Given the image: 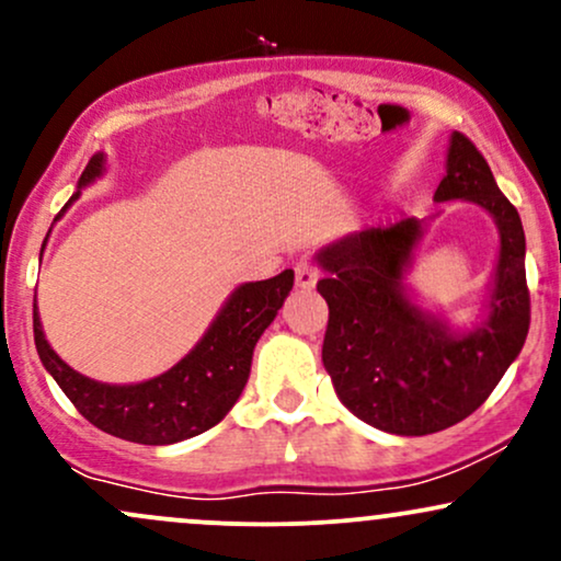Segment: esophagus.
<instances>
[{"label": "esophagus", "mask_w": 561, "mask_h": 561, "mask_svg": "<svg viewBox=\"0 0 561 561\" xmlns=\"http://www.w3.org/2000/svg\"><path fill=\"white\" fill-rule=\"evenodd\" d=\"M317 282H319V274L317 268H313V263L300 261L298 266H295V285L300 289H313L317 287Z\"/></svg>", "instance_id": "1"}]
</instances>
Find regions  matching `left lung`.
I'll return each mask as SVG.
<instances>
[{
  "label": "left lung",
  "mask_w": 561,
  "mask_h": 561,
  "mask_svg": "<svg viewBox=\"0 0 561 561\" xmlns=\"http://www.w3.org/2000/svg\"><path fill=\"white\" fill-rule=\"evenodd\" d=\"M450 199L480 205L499 229L488 300L465 330L420 306L405 282L427 221L353 231L317 253L324 268L317 289L330 306L321 362L345 409L390 435H430L467 420L519 356L530 327L523 221L459 131L435 190V203Z\"/></svg>",
  "instance_id": "left-lung-1"
}]
</instances>
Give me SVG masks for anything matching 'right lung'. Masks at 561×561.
<instances>
[{
	"mask_svg": "<svg viewBox=\"0 0 561 561\" xmlns=\"http://www.w3.org/2000/svg\"><path fill=\"white\" fill-rule=\"evenodd\" d=\"M102 173H105V152H96L83 169L79 186L62 214ZM293 282L295 272L285 268L272 279L244 282L231 289L197 345L169 371L145 382H96L68 366L44 337L34 302L36 351L44 369L53 375L83 420L121 440L141 443V446H171L205 433L229 414L250 377L253 347L285 306Z\"/></svg>",
	"mask_w": 561,
	"mask_h": 561,
	"instance_id": "obj_1",
	"label": "right lung"
}]
</instances>
